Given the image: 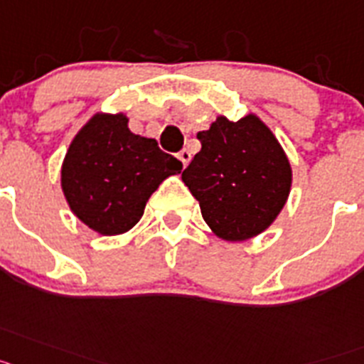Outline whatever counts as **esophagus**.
I'll return each mask as SVG.
<instances>
[{
	"label": "esophagus",
	"instance_id": "34e87169",
	"mask_svg": "<svg viewBox=\"0 0 364 364\" xmlns=\"http://www.w3.org/2000/svg\"><path fill=\"white\" fill-rule=\"evenodd\" d=\"M178 157H179V161L183 163V168H186V164L191 163V159H192V154H191V150L183 148V150L178 154Z\"/></svg>",
	"mask_w": 364,
	"mask_h": 364
}]
</instances>
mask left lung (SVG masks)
<instances>
[{
  "label": "left lung",
  "mask_w": 364,
  "mask_h": 364,
  "mask_svg": "<svg viewBox=\"0 0 364 364\" xmlns=\"http://www.w3.org/2000/svg\"><path fill=\"white\" fill-rule=\"evenodd\" d=\"M201 150L181 179L214 235L243 242L277 220L291 191V164L277 137L255 113L232 122L220 115L200 132Z\"/></svg>",
  "instance_id": "left-lung-1"
}]
</instances>
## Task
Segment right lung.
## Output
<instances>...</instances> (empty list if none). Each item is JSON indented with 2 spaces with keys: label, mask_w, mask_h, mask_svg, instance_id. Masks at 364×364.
<instances>
[{
  "label": "right lung",
  "mask_w": 364,
  "mask_h": 364,
  "mask_svg": "<svg viewBox=\"0 0 364 364\" xmlns=\"http://www.w3.org/2000/svg\"><path fill=\"white\" fill-rule=\"evenodd\" d=\"M156 139L129 132L124 113H95L69 144L62 191L73 214L102 236L122 235L143 218L157 186L181 172Z\"/></svg>",
  "instance_id": "obj_1"
}]
</instances>
